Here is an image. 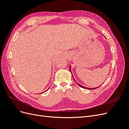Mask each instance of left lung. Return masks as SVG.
<instances>
[{
  "mask_svg": "<svg viewBox=\"0 0 129 129\" xmlns=\"http://www.w3.org/2000/svg\"><path fill=\"white\" fill-rule=\"evenodd\" d=\"M69 70H70V72H71V73H72V72H71V66H69ZM72 76H73V79H74V77H73V74H72ZM74 80H75V79H74ZM75 82H76L77 83V84L78 85H79V86L80 87H81V88H84V89H96L97 88H99V87H97V88H87V87H83V86H82V85H81V84H79V83H78L77 82L75 81Z\"/></svg>",
  "mask_w": 129,
  "mask_h": 129,
  "instance_id": "left-lung-1",
  "label": "left lung"
}]
</instances>
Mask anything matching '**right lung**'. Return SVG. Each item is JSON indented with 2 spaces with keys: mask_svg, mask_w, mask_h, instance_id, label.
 Segmentation results:
<instances>
[{
  "mask_svg": "<svg viewBox=\"0 0 129 129\" xmlns=\"http://www.w3.org/2000/svg\"><path fill=\"white\" fill-rule=\"evenodd\" d=\"M48 89H49V88H48ZM46 90V91H47V90ZM42 93H43V92H42Z\"/></svg>",
  "mask_w": 129,
  "mask_h": 129,
  "instance_id": "add662e5",
  "label": "right lung"
}]
</instances>
